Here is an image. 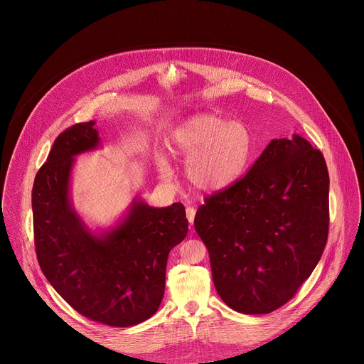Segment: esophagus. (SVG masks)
Returning <instances> with one entry per match:
<instances>
[{
	"mask_svg": "<svg viewBox=\"0 0 364 364\" xmlns=\"http://www.w3.org/2000/svg\"><path fill=\"white\" fill-rule=\"evenodd\" d=\"M195 215H196V208H186V217H188V221H189V224H191V225H192V224H193V221H195Z\"/></svg>",
	"mask_w": 364,
	"mask_h": 364,
	"instance_id": "obj_1",
	"label": "esophagus"
}]
</instances>
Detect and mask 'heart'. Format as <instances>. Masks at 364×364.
Returning <instances> with one entry per match:
<instances>
[{
  "instance_id": "heart-1",
  "label": "heart",
  "mask_w": 364,
  "mask_h": 364,
  "mask_svg": "<svg viewBox=\"0 0 364 364\" xmlns=\"http://www.w3.org/2000/svg\"><path fill=\"white\" fill-rule=\"evenodd\" d=\"M257 137L242 120L203 112L183 120L171 134L169 151L181 158L186 178L200 192H221L237 183L257 154ZM162 179L172 178L168 158L156 161Z\"/></svg>"
}]
</instances>
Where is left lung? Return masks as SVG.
Segmentation results:
<instances>
[{"mask_svg": "<svg viewBox=\"0 0 364 364\" xmlns=\"http://www.w3.org/2000/svg\"><path fill=\"white\" fill-rule=\"evenodd\" d=\"M329 175L299 134L273 139L250 172L198 208L221 300L242 314L286 304L321 259L329 225Z\"/></svg>", "mask_w": 364, "mask_h": 364, "instance_id": "8db88e82", "label": "left lung"}]
</instances>
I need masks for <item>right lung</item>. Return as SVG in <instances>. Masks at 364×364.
I'll use <instances>...</instances> for the list:
<instances>
[{
  "label": "right lung",
  "mask_w": 364,
  "mask_h": 364,
  "mask_svg": "<svg viewBox=\"0 0 364 364\" xmlns=\"http://www.w3.org/2000/svg\"><path fill=\"white\" fill-rule=\"evenodd\" d=\"M95 123L63 132L35 178V245L46 279L75 311L124 328L158 310L168 255L186 237L188 220L182 203L153 208L134 196L113 225L85 223L73 205L71 179L75 158L101 149Z\"/></svg>",
  "instance_id": "right-lung-1"
}]
</instances>
